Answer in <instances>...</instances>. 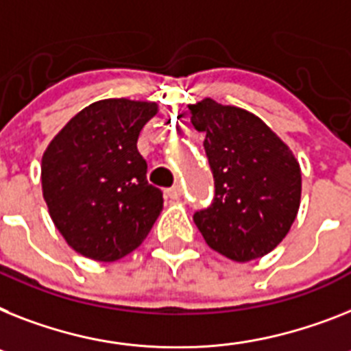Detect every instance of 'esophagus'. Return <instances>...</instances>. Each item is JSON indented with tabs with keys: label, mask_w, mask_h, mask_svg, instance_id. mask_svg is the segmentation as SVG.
<instances>
[{
	"label": "esophagus",
	"mask_w": 351,
	"mask_h": 351,
	"mask_svg": "<svg viewBox=\"0 0 351 351\" xmlns=\"http://www.w3.org/2000/svg\"><path fill=\"white\" fill-rule=\"evenodd\" d=\"M167 195H169L170 199H173V201H178L179 197L182 195V190H181V186H179V184H176V186L169 188V190H167Z\"/></svg>",
	"instance_id": "34e87169"
}]
</instances>
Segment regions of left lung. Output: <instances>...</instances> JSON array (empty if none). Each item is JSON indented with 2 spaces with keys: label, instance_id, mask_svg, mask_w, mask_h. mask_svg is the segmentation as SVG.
Returning a JSON list of instances; mask_svg holds the SVG:
<instances>
[{
  "label": "left lung",
  "instance_id": "8db88e82",
  "mask_svg": "<svg viewBox=\"0 0 351 351\" xmlns=\"http://www.w3.org/2000/svg\"><path fill=\"white\" fill-rule=\"evenodd\" d=\"M204 130V150L215 193L193 222L213 251L234 262L271 253L291 230L301 199V172L273 130L258 117L206 98L190 106Z\"/></svg>",
  "mask_w": 351,
  "mask_h": 351
}]
</instances>
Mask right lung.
<instances>
[{
    "instance_id": "obj_1",
    "label": "right lung",
    "mask_w": 351,
    "mask_h": 351,
    "mask_svg": "<svg viewBox=\"0 0 351 351\" xmlns=\"http://www.w3.org/2000/svg\"><path fill=\"white\" fill-rule=\"evenodd\" d=\"M158 111L152 102L100 100L78 112L48 145L43 195L57 230L77 253L114 262L147 239L163 192L147 181L138 136Z\"/></svg>"
}]
</instances>
